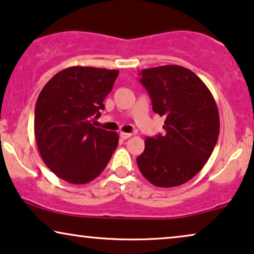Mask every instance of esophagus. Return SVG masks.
<instances>
[{"mask_svg": "<svg viewBox=\"0 0 254 254\" xmlns=\"http://www.w3.org/2000/svg\"><path fill=\"white\" fill-rule=\"evenodd\" d=\"M130 136H131V134H129V133L120 131V138H121V140H127V138H129Z\"/></svg>", "mask_w": 254, "mask_h": 254, "instance_id": "obj_1", "label": "esophagus"}]
</instances>
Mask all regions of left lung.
I'll list each match as a JSON object with an SVG mask.
<instances>
[{"label": "left lung", "mask_w": 254, "mask_h": 254, "mask_svg": "<svg viewBox=\"0 0 254 254\" xmlns=\"http://www.w3.org/2000/svg\"><path fill=\"white\" fill-rule=\"evenodd\" d=\"M140 81L152 110L165 118L164 135L147 137L136 158L145 179L163 189L183 185L203 168L220 133L216 102L190 69L169 64L143 69Z\"/></svg>", "instance_id": "obj_1"}]
</instances>
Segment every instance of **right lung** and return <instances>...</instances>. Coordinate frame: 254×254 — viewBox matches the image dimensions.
<instances>
[{
  "instance_id": "obj_1",
  "label": "right lung",
  "mask_w": 254,
  "mask_h": 254,
  "mask_svg": "<svg viewBox=\"0 0 254 254\" xmlns=\"http://www.w3.org/2000/svg\"><path fill=\"white\" fill-rule=\"evenodd\" d=\"M119 70L69 67L55 74L38 97L34 135L48 169L75 185L96 179L118 147L119 136L92 126Z\"/></svg>"
}]
</instances>
